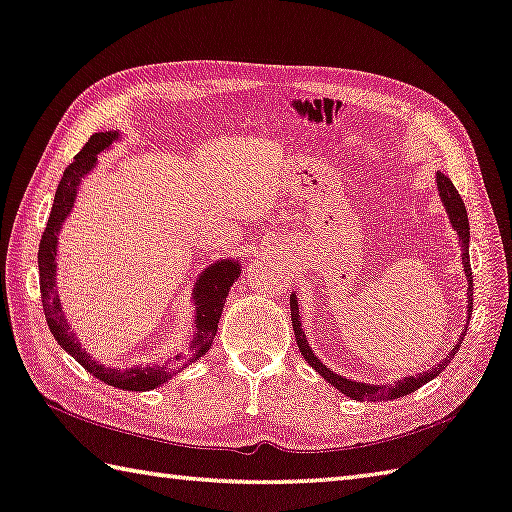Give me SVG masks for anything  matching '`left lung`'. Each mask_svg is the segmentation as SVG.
Listing matches in <instances>:
<instances>
[{"label": "left lung", "instance_id": "8db88e82", "mask_svg": "<svg viewBox=\"0 0 512 512\" xmlns=\"http://www.w3.org/2000/svg\"><path fill=\"white\" fill-rule=\"evenodd\" d=\"M436 190H439V197L445 212H448V219L452 228L457 230V237H459V244H461V264H463V271H466V280H468V322H470V315H472V268H470V253H468V246H470V224H468V212H466V203L459 197L457 188H454L452 181L448 179L445 174H436ZM291 320H293V331H295V340H297V347H300L304 360L309 362V365L318 371V374L327 380L329 385H333L342 392L345 396L353 398V401H394V398H401L416 392L418 387H423L425 383H430L432 378H436L441 374V371L450 365V360L454 358V353L459 351L461 347V340L466 336V331L461 333V338L457 340V345L452 347V351L448 356L443 358V362L439 365L430 367L423 374H416V376H405L401 380H396L394 385H371V383H360V380H351L347 376H340L336 371H331L324 362L315 356L313 349L309 347V340H306L304 331H302V320H300V306H297V295H291Z\"/></svg>", "mask_w": 512, "mask_h": 512}]
</instances>
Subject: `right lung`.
<instances>
[{
  "label": "right lung",
  "mask_w": 512,
  "mask_h": 512,
  "mask_svg": "<svg viewBox=\"0 0 512 512\" xmlns=\"http://www.w3.org/2000/svg\"><path fill=\"white\" fill-rule=\"evenodd\" d=\"M120 132L111 129V132H98L87 141V145L76 154L73 163L64 170L62 179L58 183L53 197V208L49 221H46V230L40 241V253H37V266H40V293H42V306L44 318L53 338L58 345L76 358L89 374H94L102 383L111 387L125 389V392H150V389L161 387L172 376L179 374L192 362H197L206 351L212 347L215 340L217 324L224 311L226 295L230 286L241 273V259L221 257L219 262H212L199 273L197 282L192 286L190 302L194 304L192 315V340L188 342L181 353L174 358L163 362H150V365H134L127 369L120 367H107L98 362L85 347L80 345L76 333L71 331L67 318H64V309L58 293V237L64 226V221L73 212L78 197V188L85 176L98 165V154L107 152L120 141Z\"/></svg>",
  "instance_id": "1"
}]
</instances>
